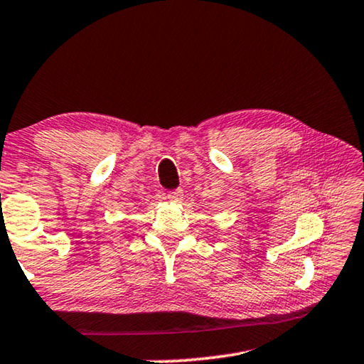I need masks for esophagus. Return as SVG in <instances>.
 <instances>
[{
  "instance_id": "34e87169",
  "label": "esophagus",
  "mask_w": 364,
  "mask_h": 364,
  "mask_svg": "<svg viewBox=\"0 0 364 364\" xmlns=\"http://www.w3.org/2000/svg\"><path fill=\"white\" fill-rule=\"evenodd\" d=\"M166 198H168L171 203H180V200L183 199V191L181 189H175V191H170L168 194H166Z\"/></svg>"
}]
</instances>
